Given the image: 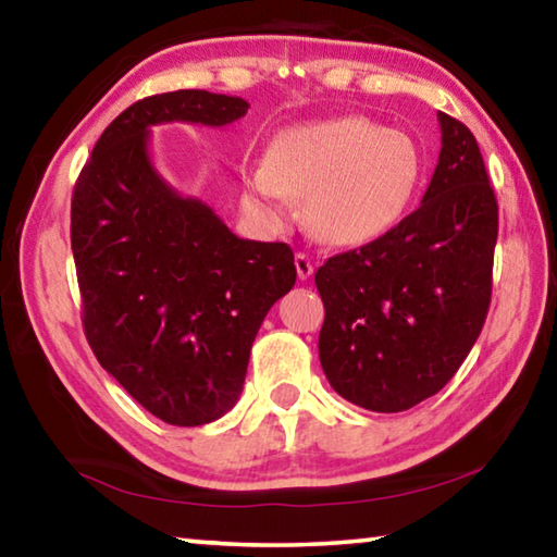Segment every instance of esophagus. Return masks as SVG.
Wrapping results in <instances>:
<instances>
[{
  "label": "esophagus",
  "mask_w": 557,
  "mask_h": 557,
  "mask_svg": "<svg viewBox=\"0 0 557 557\" xmlns=\"http://www.w3.org/2000/svg\"><path fill=\"white\" fill-rule=\"evenodd\" d=\"M295 265H297V277H299V280H309V277H312L314 265H312V260H309V256H305V252H297V256H295Z\"/></svg>",
  "instance_id": "obj_1"
}]
</instances>
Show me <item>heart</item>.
Wrapping results in <instances>:
<instances>
[{"mask_svg": "<svg viewBox=\"0 0 557 557\" xmlns=\"http://www.w3.org/2000/svg\"><path fill=\"white\" fill-rule=\"evenodd\" d=\"M420 178L422 154L410 135L346 115L280 129L265 162L243 164L240 199L270 225L287 223L292 199H305L317 240L356 248L403 219Z\"/></svg>", "mask_w": 557, "mask_h": 557, "instance_id": "b5f03b06", "label": "heart"}]
</instances>
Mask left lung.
<instances>
[{"label":"left lung","instance_id":"obj_1","mask_svg":"<svg viewBox=\"0 0 557 557\" xmlns=\"http://www.w3.org/2000/svg\"><path fill=\"white\" fill-rule=\"evenodd\" d=\"M437 120L442 149L420 209L314 275L326 381L373 412L408 410L445 388L492 301L494 188L469 127L445 112Z\"/></svg>","mask_w":557,"mask_h":557}]
</instances>
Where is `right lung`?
I'll list each match as a JSON object with an SVG mask.
<instances>
[{"mask_svg": "<svg viewBox=\"0 0 557 557\" xmlns=\"http://www.w3.org/2000/svg\"><path fill=\"white\" fill-rule=\"evenodd\" d=\"M248 108L209 90L137 100L102 132L75 182L71 248L88 344L169 425H206L233 408L262 319L297 270L289 245L238 238L209 203L164 182L149 127H223Z\"/></svg>", "mask_w": 557, "mask_h": 557, "instance_id": "add662e5", "label": "right lung"}]
</instances>
